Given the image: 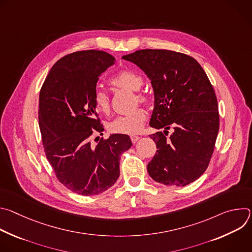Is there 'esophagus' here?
Listing matches in <instances>:
<instances>
[{
	"instance_id": "34e87169",
	"label": "esophagus",
	"mask_w": 252,
	"mask_h": 252,
	"mask_svg": "<svg viewBox=\"0 0 252 252\" xmlns=\"http://www.w3.org/2000/svg\"><path fill=\"white\" fill-rule=\"evenodd\" d=\"M130 139H131V142H132V143H135V142L139 139V136L132 134V135H130Z\"/></svg>"
}]
</instances>
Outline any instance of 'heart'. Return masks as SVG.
Wrapping results in <instances>:
<instances>
[{"instance_id":"1","label":"heart","mask_w":252,"mask_h":252,"mask_svg":"<svg viewBox=\"0 0 252 252\" xmlns=\"http://www.w3.org/2000/svg\"><path fill=\"white\" fill-rule=\"evenodd\" d=\"M110 84L118 89H125L135 93V102L147 103L149 95L146 93L140 92L143 84V78L138 71L125 68L122 69L110 79ZM94 105L95 110L104 116H109L111 113V98L109 94L101 88H96L93 96ZM147 121L146 111L138 107L131 114L126 116H119L107 124V129L113 133L132 134L139 132Z\"/></svg>"}]
</instances>
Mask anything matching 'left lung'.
Listing matches in <instances>:
<instances>
[{"label": "left lung", "instance_id": "obj_1", "mask_svg": "<svg viewBox=\"0 0 252 252\" xmlns=\"http://www.w3.org/2000/svg\"><path fill=\"white\" fill-rule=\"evenodd\" d=\"M151 80L155 109L151 134L157 154L148 171L157 183L185 187L207 168L220 129L218 98L205 71L192 57L169 50H139L123 57ZM174 132L167 137V130Z\"/></svg>", "mask_w": 252, "mask_h": 252}]
</instances>
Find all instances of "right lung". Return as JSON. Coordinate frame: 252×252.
<instances>
[{
  "label": "right lung",
  "instance_id": "right-lung-1",
  "mask_svg": "<svg viewBox=\"0 0 252 252\" xmlns=\"http://www.w3.org/2000/svg\"><path fill=\"white\" fill-rule=\"evenodd\" d=\"M115 61L102 51L68 54L53 65L40 92L39 125L46 157L60 183L86 196L115 185L120 157L132 146L128 135L119 133L101 137L95 147L91 141L94 131H103L94 93L98 77Z\"/></svg>",
  "mask_w": 252,
  "mask_h": 252
}]
</instances>
